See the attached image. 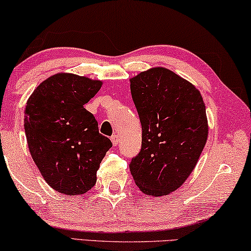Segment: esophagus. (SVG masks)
<instances>
[{
    "mask_svg": "<svg viewBox=\"0 0 251 251\" xmlns=\"http://www.w3.org/2000/svg\"><path fill=\"white\" fill-rule=\"evenodd\" d=\"M111 142H112V144H114L115 147L117 146L118 142H119V137H118V135H112V136H111Z\"/></svg>",
    "mask_w": 251,
    "mask_h": 251,
    "instance_id": "34e87169",
    "label": "esophagus"
}]
</instances>
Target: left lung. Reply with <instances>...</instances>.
<instances>
[{"label":"left lung","instance_id":"8db88e82","mask_svg":"<svg viewBox=\"0 0 251 251\" xmlns=\"http://www.w3.org/2000/svg\"><path fill=\"white\" fill-rule=\"evenodd\" d=\"M130 93L142 125V147L130 174L144 195L167 196L186 181L207 142L202 97L162 67L130 78Z\"/></svg>","mask_w":251,"mask_h":251}]
</instances>
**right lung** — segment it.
Listing matches in <instances>:
<instances>
[{
  "label": "right lung",
  "instance_id": "1",
  "mask_svg": "<svg viewBox=\"0 0 251 251\" xmlns=\"http://www.w3.org/2000/svg\"><path fill=\"white\" fill-rule=\"evenodd\" d=\"M101 85V80L59 73L42 82L27 101L24 126L31 158L59 193L78 196L93 188L112 147L84 108Z\"/></svg>",
  "mask_w": 251,
  "mask_h": 251
}]
</instances>
